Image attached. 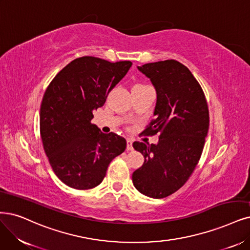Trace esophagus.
I'll return each instance as SVG.
<instances>
[{"label": "esophagus", "instance_id": "34e87169", "mask_svg": "<svg viewBox=\"0 0 250 250\" xmlns=\"http://www.w3.org/2000/svg\"><path fill=\"white\" fill-rule=\"evenodd\" d=\"M126 149L127 150H133V141L131 139L126 140Z\"/></svg>", "mask_w": 250, "mask_h": 250}]
</instances>
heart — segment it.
<instances>
[{"mask_svg":"<svg viewBox=\"0 0 250 250\" xmlns=\"http://www.w3.org/2000/svg\"><path fill=\"white\" fill-rule=\"evenodd\" d=\"M135 86H143V85H140V84H137V85H135ZM135 86H134V87H135Z\"/></svg>","mask_w":250,"mask_h":250,"instance_id":"1","label":"heart"}]
</instances>
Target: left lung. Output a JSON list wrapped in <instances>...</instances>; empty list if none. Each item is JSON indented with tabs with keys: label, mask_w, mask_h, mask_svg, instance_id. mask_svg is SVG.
Returning a JSON list of instances; mask_svg holds the SVG:
<instances>
[{
	"label": "left lung",
	"mask_w": 250,
	"mask_h": 250,
	"mask_svg": "<svg viewBox=\"0 0 250 250\" xmlns=\"http://www.w3.org/2000/svg\"><path fill=\"white\" fill-rule=\"evenodd\" d=\"M156 91L154 119L145 133L160 134L158 144L134 142L143 154L142 167L133 173L135 188L153 199L178 190L195 170L209 128L205 95L191 72L175 60L137 67Z\"/></svg>",
	"instance_id": "8db88e82"
}]
</instances>
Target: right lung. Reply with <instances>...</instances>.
I'll use <instances>...</instances> for the list:
<instances>
[{
  "label": "right lung",
  "instance_id": "add662e5",
  "mask_svg": "<svg viewBox=\"0 0 250 250\" xmlns=\"http://www.w3.org/2000/svg\"><path fill=\"white\" fill-rule=\"evenodd\" d=\"M132 67L82 57L68 63L50 82L40 109V134L55 175L68 187L89 189L103 181L109 164L122 154L126 141L104 134L90 122L92 111Z\"/></svg>",
  "mask_w": 250,
  "mask_h": 250
}]
</instances>
